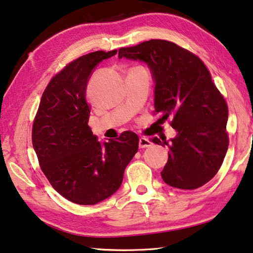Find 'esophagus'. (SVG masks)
Returning <instances> with one entry per match:
<instances>
[{"instance_id": "1", "label": "esophagus", "mask_w": 253, "mask_h": 253, "mask_svg": "<svg viewBox=\"0 0 253 253\" xmlns=\"http://www.w3.org/2000/svg\"><path fill=\"white\" fill-rule=\"evenodd\" d=\"M138 145H139V148H146V147L152 146L153 143H152L151 139L145 138V137H140Z\"/></svg>"}]
</instances>
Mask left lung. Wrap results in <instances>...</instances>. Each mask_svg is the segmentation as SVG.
I'll list each match as a JSON object with an SVG mask.
<instances>
[{
  "instance_id": "left-lung-1",
  "label": "left lung",
  "mask_w": 253,
  "mask_h": 253,
  "mask_svg": "<svg viewBox=\"0 0 253 253\" xmlns=\"http://www.w3.org/2000/svg\"><path fill=\"white\" fill-rule=\"evenodd\" d=\"M118 58L146 63L155 84V111L163 121L173 117L176 136L153 138L169 147L163 181L181 190L204 185L220 169L229 146L228 106L207 67L190 51L165 40L122 48Z\"/></svg>"
}]
</instances>
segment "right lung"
<instances>
[{
    "label": "right lung",
    "instance_id": "obj_1",
    "mask_svg": "<svg viewBox=\"0 0 253 253\" xmlns=\"http://www.w3.org/2000/svg\"><path fill=\"white\" fill-rule=\"evenodd\" d=\"M116 53L96 51L69 63L46 85L33 122L32 145L42 172L59 194L76 204L110 198L138 151L135 132L98 142L88 126V81L102 60Z\"/></svg>",
    "mask_w": 253,
    "mask_h": 253
}]
</instances>
